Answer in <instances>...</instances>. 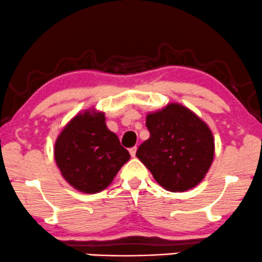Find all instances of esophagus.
Returning a JSON list of instances; mask_svg holds the SVG:
<instances>
[{
    "label": "esophagus",
    "instance_id": "1",
    "mask_svg": "<svg viewBox=\"0 0 262 262\" xmlns=\"http://www.w3.org/2000/svg\"><path fill=\"white\" fill-rule=\"evenodd\" d=\"M136 152H137L136 147H132V148H130V155H131V157H136Z\"/></svg>",
    "mask_w": 262,
    "mask_h": 262
}]
</instances>
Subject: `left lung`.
<instances>
[{"instance_id": "1", "label": "left lung", "mask_w": 262, "mask_h": 262, "mask_svg": "<svg viewBox=\"0 0 262 262\" xmlns=\"http://www.w3.org/2000/svg\"><path fill=\"white\" fill-rule=\"evenodd\" d=\"M149 138L136 157L157 183L183 192L204 180L214 157V138L207 124L179 103H170L146 118Z\"/></svg>"}]
</instances>
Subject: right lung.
<instances>
[{
	"label": "right lung",
	"mask_w": 262,
	"mask_h": 262,
	"mask_svg": "<svg viewBox=\"0 0 262 262\" xmlns=\"http://www.w3.org/2000/svg\"><path fill=\"white\" fill-rule=\"evenodd\" d=\"M54 157L71 186L95 193L112 184L130 153L106 127L105 114L89 109L77 114L62 128L55 142Z\"/></svg>",
	"instance_id": "1"
}]
</instances>
